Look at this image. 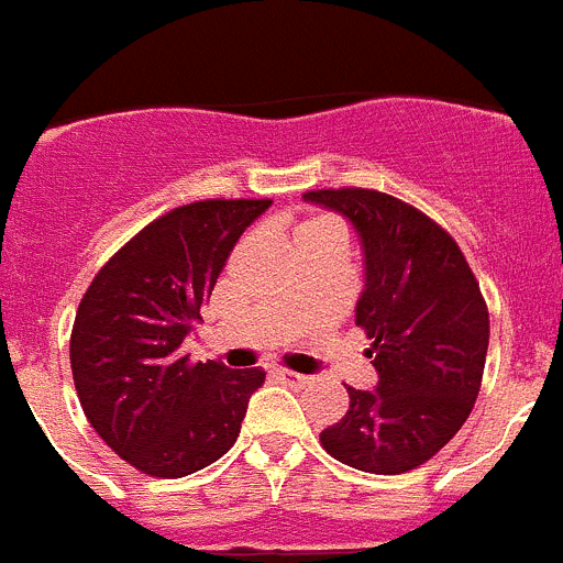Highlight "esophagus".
Listing matches in <instances>:
<instances>
[{
	"label": "esophagus",
	"instance_id": "1",
	"mask_svg": "<svg viewBox=\"0 0 563 563\" xmlns=\"http://www.w3.org/2000/svg\"><path fill=\"white\" fill-rule=\"evenodd\" d=\"M273 376H276L278 383L282 385H290V388H301V385L309 383L307 374H296V371H287V368H278L273 371Z\"/></svg>",
	"mask_w": 563,
	"mask_h": 563
}]
</instances>
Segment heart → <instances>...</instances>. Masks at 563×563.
<instances>
[{
	"mask_svg": "<svg viewBox=\"0 0 563 563\" xmlns=\"http://www.w3.org/2000/svg\"><path fill=\"white\" fill-rule=\"evenodd\" d=\"M343 225L334 220L332 214H312V218L301 220L296 229V242H340L343 245Z\"/></svg>",
	"mask_w": 563,
	"mask_h": 563,
	"instance_id": "obj_1",
	"label": "heart"
}]
</instances>
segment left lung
<instances>
[{
	"instance_id": "obj_1",
	"label": "left lung",
	"mask_w": 563,
	"mask_h": 563,
	"mask_svg": "<svg viewBox=\"0 0 563 563\" xmlns=\"http://www.w3.org/2000/svg\"><path fill=\"white\" fill-rule=\"evenodd\" d=\"M363 240L365 290L357 327L368 334L376 390H349V410L321 432L345 466L405 474L446 446L481 394L488 307L461 245L424 211L363 187L312 189Z\"/></svg>"
}]
</instances>
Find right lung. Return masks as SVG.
<instances>
[{"label":"right lung","instance_id":"obj_1","mask_svg":"<svg viewBox=\"0 0 563 563\" xmlns=\"http://www.w3.org/2000/svg\"><path fill=\"white\" fill-rule=\"evenodd\" d=\"M271 200H195L162 214L100 267L69 338L77 399L97 435L151 477H187L240 435L265 371L192 363L200 318L242 231Z\"/></svg>","mask_w":563,"mask_h":563}]
</instances>
